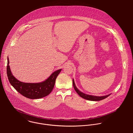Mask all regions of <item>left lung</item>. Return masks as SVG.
I'll list each match as a JSON object with an SVG mask.
<instances>
[{"instance_id": "1", "label": "left lung", "mask_w": 133, "mask_h": 133, "mask_svg": "<svg viewBox=\"0 0 133 133\" xmlns=\"http://www.w3.org/2000/svg\"><path fill=\"white\" fill-rule=\"evenodd\" d=\"M72 84H73V86L75 90V91L77 92V93L79 95L83 98L84 99L88 100V101H101L103 100L106 98H107V97H108L110 94L109 95H107L106 96H92V95H87L86 94H84L82 92H81V91H79L78 88L76 86L75 83H74V81L72 79Z\"/></svg>"}]
</instances>
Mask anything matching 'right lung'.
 <instances>
[{
    "instance_id": "right-lung-1",
    "label": "right lung",
    "mask_w": 133,
    "mask_h": 133,
    "mask_svg": "<svg viewBox=\"0 0 133 133\" xmlns=\"http://www.w3.org/2000/svg\"><path fill=\"white\" fill-rule=\"evenodd\" d=\"M7 59V74L10 84L23 96L29 99H39L48 95L52 90L56 79L62 70L61 69L54 71L48 78L41 83H23L19 81L12 75L9 65V58Z\"/></svg>"
}]
</instances>
